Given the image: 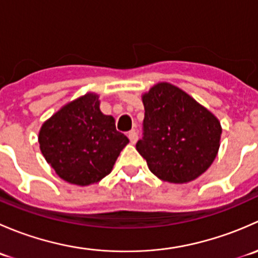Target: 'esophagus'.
I'll use <instances>...</instances> for the list:
<instances>
[{
	"label": "esophagus",
	"mask_w": 258,
	"mask_h": 258,
	"mask_svg": "<svg viewBox=\"0 0 258 258\" xmlns=\"http://www.w3.org/2000/svg\"><path fill=\"white\" fill-rule=\"evenodd\" d=\"M127 136H128V139H130V141H131V144H136L137 139H139V136H137V134L135 131H130Z\"/></svg>",
	"instance_id": "1"
}]
</instances>
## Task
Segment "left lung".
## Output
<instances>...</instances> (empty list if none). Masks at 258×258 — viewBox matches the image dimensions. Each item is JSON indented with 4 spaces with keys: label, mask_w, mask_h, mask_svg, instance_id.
I'll list each match as a JSON object with an SVG mask.
<instances>
[{
    "label": "left lung",
    "mask_w": 258,
    "mask_h": 258,
    "mask_svg": "<svg viewBox=\"0 0 258 258\" xmlns=\"http://www.w3.org/2000/svg\"><path fill=\"white\" fill-rule=\"evenodd\" d=\"M144 139L136 150L162 181L187 183L206 172L218 153L222 127L183 90L158 82L142 95Z\"/></svg>",
    "instance_id": "1"
}]
</instances>
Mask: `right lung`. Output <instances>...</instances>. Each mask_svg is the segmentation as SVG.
I'll return each instance as SVG.
<instances>
[{
  "instance_id": "add662e5",
  "label": "right lung",
  "mask_w": 258,
  "mask_h": 258,
  "mask_svg": "<svg viewBox=\"0 0 258 258\" xmlns=\"http://www.w3.org/2000/svg\"><path fill=\"white\" fill-rule=\"evenodd\" d=\"M40 150L63 181L88 186L112 171L128 139L100 110V96L87 92L62 106L38 132Z\"/></svg>"
}]
</instances>
